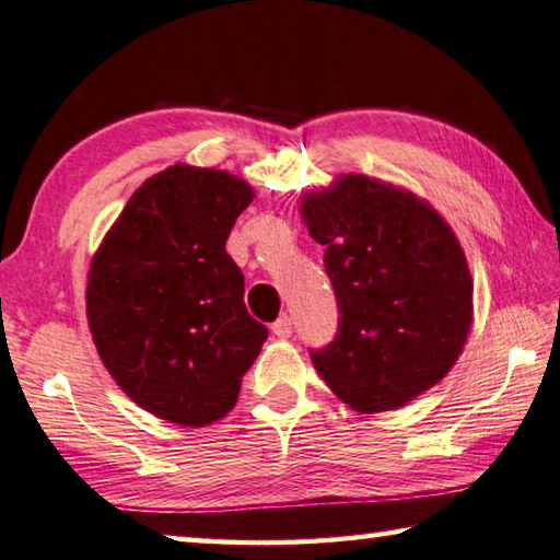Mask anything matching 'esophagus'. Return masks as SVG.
I'll return each mask as SVG.
<instances>
[{"label":"esophagus","instance_id":"esophagus-1","mask_svg":"<svg viewBox=\"0 0 560 560\" xmlns=\"http://www.w3.org/2000/svg\"><path fill=\"white\" fill-rule=\"evenodd\" d=\"M271 331L273 336H279V339H287V336H291V331H294V322H291V316L283 314L271 324Z\"/></svg>","mask_w":560,"mask_h":560}]
</instances>
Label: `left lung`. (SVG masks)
Returning <instances> with one entry per match:
<instances>
[{"instance_id":"left-lung-1","label":"left lung","mask_w":560,"mask_h":560,"mask_svg":"<svg viewBox=\"0 0 560 560\" xmlns=\"http://www.w3.org/2000/svg\"><path fill=\"white\" fill-rule=\"evenodd\" d=\"M339 301V334L314 369L361 413L394 411L458 361L474 324V279L454 229L429 201L341 174L299 203Z\"/></svg>"}]
</instances>
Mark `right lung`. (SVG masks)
I'll list each match as a JSON object with an SVG mask.
<instances>
[{"instance_id": "add662e5", "label": "right lung", "mask_w": 560, "mask_h": 560, "mask_svg": "<svg viewBox=\"0 0 560 560\" xmlns=\"http://www.w3.org/2000/svg\"><path fill=\"white\" fill-rule=\"evenodd\" d=\"M254 189L221 168L174 164L131 194L92 256L89 331L131 401L201 429L232 411L266 326L248 316L226 238Z\"/></svg>"}]
</instances>
